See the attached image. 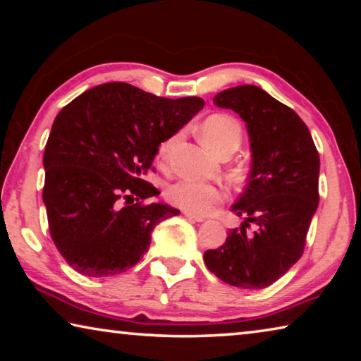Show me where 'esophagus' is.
Instances as JSON below:
<instances>
[{"mask_svg": "<svg viewBox=\"0 0 361 361\" xmlns=\"http://www.w3.org/2000/svg\"><path fill=\"white\" fill-rule=\"evenodd\" d=\"M185 216H186L188 219H191V221H197V223H202V221H205V218H204V216L194 215V213H191V212H185Z\"/></svg>", "mask_w": 361, "mask_h": 361, "instance_id": "esophagus-1", "label": "esophagus"}]
</instances>
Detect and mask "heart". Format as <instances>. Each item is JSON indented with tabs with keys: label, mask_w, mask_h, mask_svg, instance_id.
<instances>
[{
	"label": "heart",
	"mask_w": 361,
	"mask_h": 361,
	"mask_svg": "<svg viewBox=\"0 0 361 361\" xmlns=\"http://www.w3.org/2000/svg\"><path fill=\"white\" fill-rule=\"evenodd\" d=\"M200 137L204 143L219 154L229 148L237 149L242 140L240 124L229 114H212L200 124ZM172 140H166L157 149L159 159L167 156ZM167 199L173 205L191 213H209L213 207L224 199V189L212 181L185 178L178 180L167 189Z\"/></svg>",
	"instance_id": "b5f03b06"
}]
</instances>
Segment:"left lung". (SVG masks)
I'll use <instances>...</instances> for the list:
<instances>
[{"mask_svg":"<svg viewBox=\"0 0 361 361\" xmlns=\"http://www.w3.org/2000/svg\"><path fill=\"white\" fill-rule=\"evenodd\" d=\"M245 122L252 167L247 186L231 210L243 218L207 267L224 283L243 290L272 285L301 258L319 207L320 157L302 119L256 85H235L213 97ZM257 231L248 235L246 229Z\"/></svg>","mask_w":361,"mask_h":361,"instance_id":"8db88e82","label":"left lung"}]
</instances>
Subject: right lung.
Returning a JSON list of instances; mask_svg holds the SVG:
<instances>
[{
    "mask_svg": "<svg viewBox=\"0 0 361 361\" xmlns=\"http://www.w3.org/2000/svg\"><path fill=\"white\" fill-rule=\"evenodd\" d=\"M202 108L199 97L172 100L106 82L57 114L42 157V202L52 240L75 271L87 277L126 272L148 252L152 229L180 215L169 204H143L161 194L143 175L161 143Z\"/></svg>",
    "mask_w": 361,
    "mask_h": 361,
    "instance_id": "add662e5",
    "label": "right lung"
}]
</instances>
